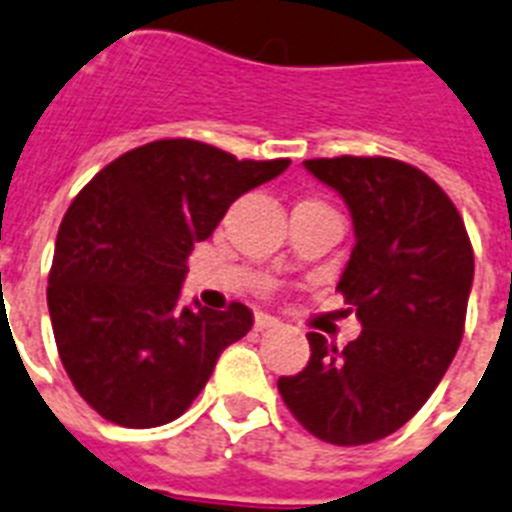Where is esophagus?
<instances>
[{
  "label": "esophagus",
  "instance_id": "esophagus-1",
  "mask_svg": "<svg viewBox=\"0 0 512 512\" xmlns=\"http://www.w3.org/2000/svg\"><path fill=\"white\" fill-rule=\"evenodd\" d=\"M278 326H281V321H278V318H273V315H268V313H257L255 315L257 331H265V328H278Z\"/></svg>",
  "mask_w": 512,
  "mask_h": 512
}]
</instances>
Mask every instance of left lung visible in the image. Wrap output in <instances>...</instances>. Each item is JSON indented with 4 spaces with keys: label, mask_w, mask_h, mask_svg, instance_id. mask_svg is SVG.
<instances>
[{
    "label": "left lung",
    "mask_w": 512,
    "mask_h": 512,
    "mask_svg": "<svg viewBox=\"0 0 512 512\" xmlns=\"http://www.w3.org/2000/svg\"><path fill=\"white\" fill-rule=\"evenodd\" d=\"M339 191L355 247L336 289L363 331L344 350L310 331V360L278 392L313 436L371 444L405 426L450 368L465 328L473 247L452 199L392 157L305 160Z\"/></svg>",
    "instance_id": "obj_1"
}]
</instances>
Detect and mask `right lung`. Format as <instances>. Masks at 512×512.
I'll return each mask as SVG.
<instances>
[{
  "instance_id": "obj_1",
  "label": "right lung",
  "mask_w": 512,
  "mask_h": 512,
  "mask_svg": "<svg viewBox=\"0 0 512 512\" xmlns=\"http://www.w3.org/2000/svg\"><path fill=\"white\" fill-rule=\"evenodd\" d=\"M289 160H236L160 139L102 168L62 218L49 270L54 342L76 392L105 421L152 429L186 413L220 352L252 328L242 302L181 307L191 249L244 191Z\"/></svg>"
}]
</instances>
